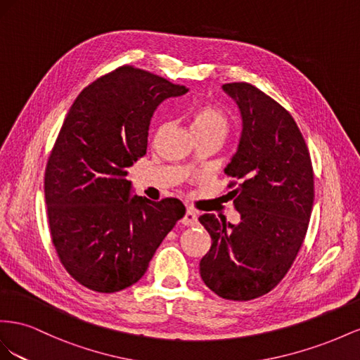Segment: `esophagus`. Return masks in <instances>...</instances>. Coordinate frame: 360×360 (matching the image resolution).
<instances>
[{"instance_id":"esophagus-1","label":"esophagus","mask_w":360,"mask_h":360,"mask_svg":"<svg viewBox=\"0 0 360 360\" xmlns=\"http://www.w3.org/2000/svg\"><path fill=\"white\" fill-rule=\"evenodd\" d=\"M182 223L186 226H191V228H193V226H198L199 220H198L196 212H194L193 210H187L186 215H184V219H182Z\"/></svg>"}]
</instances>
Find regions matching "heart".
Listing matches in <instances>:
<instances>
[{"label": "heart", "instance_id": "b5f03b06", "mask_svg": "<svg viewBox=\"0 0 360 360\" xmlns=\"http://www.w3.org/2000/svg\"><path fill=\"white\" fill-rule=\"evenodd\" d=\"M191 131L194 136L208 134V132H220L226 134L228 129V122L223 116V112L210 104L199 105L191 112Z\"/></svg>", "mask_w": 360, "mask_h": 360}]
</instances>
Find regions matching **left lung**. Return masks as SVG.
I'll return each mask as SVG.
<instances>
[{"mask_svg":"<svg viewBox=\"0 0 360 360\" xmlns=\"http://www.w3.org/2000/svg\"><path fill=\"white\" fill-rule=\"evenodd\" d=\"M221 89L241 115L238 148L224 167L240 181L232 193L241 220L200 215L212 244L199 270L221 299L245 302L270 292L291 269L311 219L314 170L302 132L281 104L248 83Z\"/></svg>","mask_w":360,"mask_h":360,"instance_id":"obj_1","label":"left lung"}]
</instances>
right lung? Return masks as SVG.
Instances as JSON below:
<instances>
[{
  "label": "right lung",
  "instance_id": "add662e5",
  "mask_svg": "<svg viewBox=\"0 0 360 360\" xmlns=\"http://www.w3.org/2000/svg\"><path fill=\"white\" fill-rule=\"evenodd\" d=\"M188 89L123 66L72 104L45 172L51 238L86 288L116 292L139 282L164 237L186 214L178 199L134 194L128 167L146 155L150 119Z\"/></svg>",
  "mask_w": 360,
  "mask_h": 360
}]
</instances>
